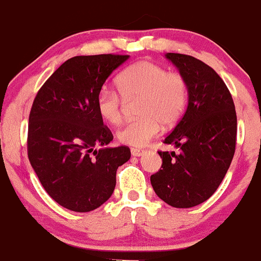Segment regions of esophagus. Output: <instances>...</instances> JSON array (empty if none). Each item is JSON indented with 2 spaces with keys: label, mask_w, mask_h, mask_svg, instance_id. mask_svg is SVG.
Returning <instances> with one entry per match:
<instances>
[{
  "label": "esophagus",
  "mask_w": 261,
  "mask_h": 261,
  "mask_svg": "<svg viewBox=\"0 0 261 261\" xmlns=\"http://www.w3.org/2000/svg\"><path fill=\"white\" fill-rule=\"evenodd\" d=\"M131 154H133L134 157H141V155L143 154V151H141V149H137V148H133L131 149Z\"/></svg>",
  "instance_id": "esophagus-1"
}]
</instances>
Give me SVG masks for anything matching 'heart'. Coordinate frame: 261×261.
I'll return each instance as SVG.
<instances>
[{
  "instance_id": "heart-1",
  "label": "heart",
  "mask_w": 261,
  "mask_h": 261,
  "mask_svg": "<svg viewBox=\"0 0 261 261\" xmlns=\"http://www.w3.org/2000/svg\"><path fill=\"white\" fill-rule=\"evenodd\" d=\"M119 92L125 98L140 97L137 115L116 136L121 143L143 147L164 127L180 120L188 104V83L180 73L169 72L152 61H139L125 68L116 79ZM95 108L103 120L118 124L121 120L122 101L118 92L104 86L95 97Z\"/></svg>"
}]
</instances>
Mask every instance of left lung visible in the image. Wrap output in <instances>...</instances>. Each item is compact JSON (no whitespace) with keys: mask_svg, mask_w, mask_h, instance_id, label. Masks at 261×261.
Wrapping results in <instances>:
<instances>
[{"mask_svg":"<svg viewBox=\"0 0 261 261\" xmlns=\"http://www.w3.org/2000/svg\"><path fill=\"white\" fill-rule=\"evenodd\" d=\"M166 58L187 81L188 108L164 139L179 153L158 152L163 163L151 175V184L164 202L189 208L211 197L229 168L236 151V108L214 68L182 54L167 53Z\"/></svg>","mask_w":261,"mask_h":261,"instance_id":"obj_1","label":"left lung"}]
</instances>
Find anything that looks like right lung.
Listing matches in <instances>:
<instances>
[{
  "label": "right lung",
  "mask_w": 261,
  "mask_h": 261,
  "mask_svg": "<svg viewBox=\"0 0 261 261\" xmlns=\"http://www.w3.org/2000/svg\"><path fill=\"white\" fill-rule=\"evenodd\" d=\"M128 58L103 54L68 59L33 101L29 162L45 191L71 211L103 205L115 189L116 169L131 157L125 146L106 147L113 135L95 108L98 91Z\"/></svg>",
  "instance_id": "1"
}]
</instances>
